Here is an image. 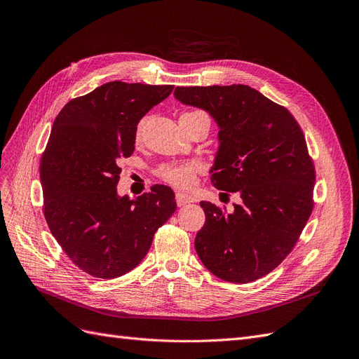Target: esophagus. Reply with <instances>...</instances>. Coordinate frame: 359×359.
Returning a JSON list of instances; mask_svg holds the SVG:
<instances>
[{"label":"esophagus","mask_w":359,"mask_h":359,"mask_svg":"<svg viewBox=\"0 0 359 359\" xmlns=\"http://www.w3.org/2000/svg\"><path fill=\"white\" fill-rule=\"evenodd\" d=\"M195 199L189 195H184V194H176V203L177 206H186L187 203H192Z\"/></svg>","instance_id":"obj_1"}]
</instances>
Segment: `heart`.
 I'll return each instance as SVG.
<instances>
[{
  "label": "heart",
  "mask_w": 359,
  "mask_h": 359,
  "mask_svg": "<svg viewBox=\"0 0 359 359\" xmlns=\"http://www.w3.org/2000/svg\"><path fill=\"white\" fill-rule=\"evenodd\" d=\"M195 113L202 111H192V113H184V115H195ZM142 128V123L140 125V130ZM199 172V165L196 163L187 161V163H173V164H165L160 168V177L170 183L172 186L179 187V189H187L195 183V176Z\"/></svg>",
  "instance_id": "obj_1"
}]
</instances>
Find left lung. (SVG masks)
Wrapping results in <instances>:
<instances>
[{
    "label": "left lung",
    "instance_id": "obj_1",
    "mask_svg": "<svg viewBox=\"0 0 359 359\" xmlns=\"http://www.w3.org/2000/svg\"><path fill=\"white\" fill-rule=\"evenodd\" d=\"M175 99L215 121L212 184L241 198L231 214L201 202L199 259L236 284L268 275L290 255L313 211L316 175L303 130L285 107L244 84L176 87Z\"/></svg>",
    "mask_w": 359,
    "mask_h": 359
}]
</instances>
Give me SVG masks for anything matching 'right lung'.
<instances>
[{
    "instance_id": "add662e5",
    "label": "right lung",
    "mask_w": 359,
    "mask_h": 359,
    "mask_svg": "<svg viewBox=\"0 0 359 359\" xmlns=\"http://www.w3.org/2000/svg\"><path fill=\"white\" fill-rule=\"evenodd\" d=\"M172 90L106 83L68 102L53 122L41 160L43 214L67 256L91 276L113 279L138 266L176 211L168 186L137 199L116 189L119 160L134 153L138 122Z\"/></svg>"
}]
</instances>
